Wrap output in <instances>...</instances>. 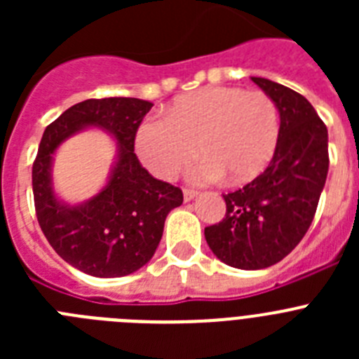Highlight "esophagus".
Here are the masks:
<instances>
[{"instance_id":"obj_1","label":"esophagus","mask_w":359,"mask_h":359,"mask_svg":"<svg viewBox=\"0 0 359 359\" xmlns=\"http://www.w3.org/2000/svg\"><path fill=\"white\" fill-rule=\"evenodd\" d=\"M198 196V190H192V189H183V198L185 201H192V199Z\"/></svg>"}]
</instances>
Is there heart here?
I'll use <instances>...</instances> for the list:
<instances>
[{"instance_id": "b5f03b06", "label": "heart", "mask_w": 359, "mask_h": 359, "mask_svg": "<svg viewBox=\"0 0 359 359\" xmlns=\"http://www.w3.org/2000/svg\"><path fill=\"white\" fill-rule=\"evenodd\" d=\"M280 136L277 104L262 91L208 86L174 100L163 116L149 118L136 131L135 147L154 176L169 180L203 160L194 176L230 183L257 177L273 158Z\"/></svg>"}]
</instances>
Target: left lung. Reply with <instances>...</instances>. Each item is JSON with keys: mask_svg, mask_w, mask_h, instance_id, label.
<instances>
[{"mask_svg": "<svg viewBox=\"0 0 359 359\" xmlns=\"http://www.w3.org/2000/svg\"><path fill=\"white\" fill-rule=\"evenodd\" d=\"M280 115V136L264 172L223 194V221L205 228L219 261L231 268L262 269L294 250L315 217L329 170L327 128L309 100L278 82L252 77Z\"/></svg>", "mask_w": 359, "mask_h": 359, "instance_id": "obj_1", "label": "left lung"}]
</instances>
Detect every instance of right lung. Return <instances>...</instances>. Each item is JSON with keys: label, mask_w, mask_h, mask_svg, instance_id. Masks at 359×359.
Returning a JSON list of instances; mask_svg holds the SVG:
<instances>
[{"label": "right lung", "mask_w": 359, "mask_h": 359, "mask_svg": "<svg viewBox=\"0 0 359 359\" xmlns=\"http://www.w3.org/2000/svg\"><path fill=\"white\" fill-rule=\"evenodd\" d=\"M151 107L140 98H88L66 109L41 138L32 167L39 226L57 255L93 277H123L147 264L163 236L165 217L183 203L182 189L152 177L135 154L136 131ZM88 125L116 136L119 158L108 185L90 202L69 208L53 194V152Z\"/></svg>", "instance_id": "1"}]
</instances>
